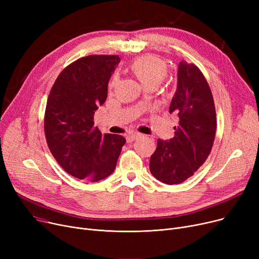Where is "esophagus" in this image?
Here are the masks:
<instances>
[{
  "mask_svg": "<svg viewBox=\"0 0 259 259\" xmlns=\"http://www.w3.org/2000/svg\"><path fill=\"white\" fill-rule=\"evenodd\" d=\"M141 137H142V134L139 132H131L126 137V141H127V143H132Z\"/></svg>",
  "mask_w": 259,
  "mask_h": 259,
  "instance_id": "esophagus-1",
  "label": "esophagus"
}]
</instances>
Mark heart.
Returning a JSON list of instances; mask_svg holds the SVG:
<instances>
[{
  "instance_id": "obj_1",
  "label": "heart",
  "mask_w": 259,
  "mask_h": 259,
  "mask_svg": "<svg viewBox=\"0 0 259 259\" xmlns=\"http://www.w3.org/2000/svg\"><path fill=\"white\" fill-rule=\"evenodd\" d=\"M132 72L145 87L148 85H158L167 74L165 62L155 56H145L134 60L130 66ZM117 84V76H113L110 81V88Z\"/></svg>"
}]
</instances>
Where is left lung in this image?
<instances>
[{
	"mask_svg": "<svg viewBox=\"0 0 259 259\" xmlns=\"http://www.w3.org/2000/svg\"><path fill=\"white\" fill-rule=\"evenodd\" d=\"M169 112L179 116V126L174 127V138L157 140L150 158V172L161 183L176 185L191 178L206 161L216 132L212 92L194 64L180 63L178 88Z\"/></svg>",
	"mask_w": 259,
	"mask_h": 259,
	"instance_id": "left-lung-1",
	"label": "left lung"
}]
</instances>
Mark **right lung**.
<instances>
[{"label":"right lung","instance_id":"1","mask_svg":"<svg viewBox=\"0 0 259 259\" xmlns=\"http://www.w3.org/2000/svg\"><path fill=\"white\" fill-rule=\"evenodd\" d=\"M120 62L117 56H89L60 73L47 100L44 129L60 166L79 180L99 182L116 166L126 143L117 134H103L93 115L108 93V83Z\"/></svg>","mask_w":259,"mask_h":259}]
</instances>
